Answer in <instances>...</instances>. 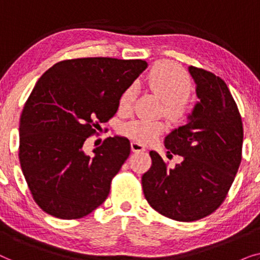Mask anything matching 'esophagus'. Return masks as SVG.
<instances>
[{
	"instance_id": "34e87169",
	"label": "esophagus",
	"mask_w": 260,
	"mask_h": 260,
	"mask_svg": "<svg viewBox=\"0 0 260 260\" xmlns=\"http://www.w3.org/2000/svg\"><path fill=\"white\" fill-rule=\"evenodd\" d=\"M131 150L134 152H143L145 151V147L138 142H131Z\"/></svg>"
}]
</instances>
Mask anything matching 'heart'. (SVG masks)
I'll return each instance as SVG.
<instances>
[{
	"label": "heart",
	"mask_w": 260,
	"mask_h": 260,
	"mask_svg": "<svg viewBox=\"0 0 260 260\" xmlns=\"http://www.w3.org/2000/svg\"><path fill=\"white\" fill-rule=\"evenodd\" d=\"M143 84L149 90L163 98L162 112L172 123L181 124L186 122L191 112L189 92L191 79L186 70L179 63L163 60L156 62L143 78ZM137 88L130 85L120 94L119 111L129 112L133 109ZM166 129V124L161 120L134 119L120 126V133L137 142L155 141Z\"/></svg>",
	"instance_id": "1"
}]
</instances>
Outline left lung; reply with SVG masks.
Segmentation results:
<instances>
[{
    "label": "left lung",
    "mask_w": 260,
    "mask_h": 260,
    "mask_svg": "<svg viewBox=\"0 0 260 260\" xmlns=\"http://www.w3.org/2000/svg\"><path fill=\"white\" fill-rule=\"evenodd\" d=\"M200 102L186 125L165 140L168 154L182 162L168 169L157 152L142 176L149 205L176 221H195L216 211L226 199L241 162L243 122L225 81L204 69L189 66ZM169 156V155H168Z\"/></svg>",
    "instance_id": "left-lung-1"
}]
</instances>
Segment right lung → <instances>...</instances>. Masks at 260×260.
Masks as SVG:
<instances>
[{"label":"right lung","mask_w":260,"mask_h":260,"mask_svg":"<svg viewBox=\"0 0 260 260\" xmlns=\"http://www.w3.org/2000/svg\"><path fill=\"white\" fill-rule=\"evenodd\" d=\"M144 60L79 58L42 74L20 118L19 158L31 197L47 214L79 219L101 206L130 155L129 140L108 137L83 150L118 110L120 94L147 69Z\"/></svg>","instance_id":"1"}]
</instances>
